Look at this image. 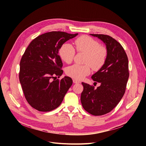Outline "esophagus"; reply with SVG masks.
<instances>
[{"label": "esophagus", "mask_w": 146, "mask_h": 146, "mask_svg": "<svg viewBox=\"0 0 146 146\" xmlns=\"http://www.w3.org/2000/svg\"><path fill=\"white\" fill-rule=\"evenodd\" d=\"M73 82L74 83H79L80 82V81H79V80H76V79H73Z\"/></svg>", "instance_id": "34e87169"}]
</instances>
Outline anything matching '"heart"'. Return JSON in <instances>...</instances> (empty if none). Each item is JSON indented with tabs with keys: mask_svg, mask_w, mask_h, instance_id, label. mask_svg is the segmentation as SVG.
I'll return each mask as SVG.
<instances>
[{
	"mask_svg": "<svg viewBox=\"0 0 146 146\" xmlns=\"http://www.w3.org/2000/svg\"><path fill=\"white\" fill-rule=\"evenodd\" d=\"M78 52L86 54L84 63L86 65L74 64L66 69V73L70 77L81 80L90 73V67L94 70H99L104 65L107 56L105 48L100 46L99 42L89 36H82L74 42ZM75 54L73 46L68 42L64 43L59 50V55L63 61L70 63Z\"/></svg>",
	"mask_w": 146,
	"mask_h": 146,
	"instance_id": "obj_1",
	"label": "heart"
}]
</instances>
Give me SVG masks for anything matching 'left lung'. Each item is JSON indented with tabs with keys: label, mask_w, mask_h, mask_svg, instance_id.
<instances>
[{
	"label": "left lung",
	"mask_w": 146,
	"mask_h": 146,
	"mask_svg": "<svg viewBox=\"0 0 146 146\" xmlns=\"http://www.w3.org/2000/svg\"><path fill=\"white\" fill-rule=\"evenodd\" d=\"M102 41L107 51L103 67L92 76L94 81L100 83L96 89L82 82L83 90L80 101L83 108L95 116L111 112L123 97L129 78L128 60L122 45L109 35L90 34Z\"/></svg>",
	"instance_id": "left-lung-1"
}]
</instances>
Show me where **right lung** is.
I'll return each mask as SVG.
<instances>
[{
	"label": "right lung",
	"instance_id": "right-lung-1",
	"mask_svg": "<svg viewBox=\"0 0 146 146\" xmlns=\"http://www.w3.org/2000/svg\"><path fill=\"white\" fill-rule=\"evenodd\" d=\"M78 34L45 33L35 38L26 49L21 60L19 78L27 101L34 109L48 112L57 108L72 85L68 76L60 80L52 79L63 73L58 54L61 46Z\"/></svg>",
	"mask_w": 146,
	"mask_h": 146
}]
</instances>
